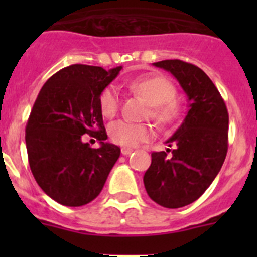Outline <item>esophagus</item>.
I'll return each instance as SVG.
<instances>
[{"mask_svg":"<svg viewBox=\"0 0 257 257\" xmlns=\"http://www.w3.org/2000/svg\"><path fill=\"white\" fill-rule=\"evenodd\" d=\"M133 148H126V147H123V148L121 149V153L123 154V156H128L130 153H133Z\"/></svg>","mask_w":257,"mask_h":257,"instance_id":"1","label":"esophagus"}]
</instances>
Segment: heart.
I'll list each match as a JSON object with an SVG mask.
<instances>
[{"label":"heart","instance_id":"heart-1","mask_svg":"<svg viewBox=\"0 0 257 257\" xmlns=\"http://www.w3.org/2000/svg\"><path fill=\"white\" fill-rule=\"evenodd\" d=\"M127 86L151 104V117L161 126H172L183 117V105L176 99V87L163 76H144L131 79ZM103 115L110 118L117 114L121 105V92L115 85H109L99 97ZM109 138L122 147H134L153 136V128L147 123H134L117 119L108 126Z\"/></svg>","mask_w":257,"mask_h":257}]
</instances>
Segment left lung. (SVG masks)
<instances>
[{
    "label": "left lung",
    "mask_w": 257,
    "mask_h": 257,
    "mask_svg": "<svg viewBox=\"0 0 257 257\" xmlns=\"http://www.w3.org/2000/svg\"><path fill=\"white\" fill-rule=\"evenodd\" d=\"M178 79L189 100L183 123L167 140L172 156L153 152L144 175L148 196L167 208L190 205L216 178L228 152L229 114L224 99L197 65L174 59L153 63Z\"/></svg>",
    "instance_id": "8db88e82"
}]
</instances>
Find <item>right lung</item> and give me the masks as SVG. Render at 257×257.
<instances>
[{
	"label": "right lung",
	"mask_w": 257,
	"mask_h": 257,
	"mask_svg": "<svg viewBox=\"0 0 257 257\" xmlns=\"http://www.w3.org/2000/svg\"><path fill=\"white\" fill-rule=\"evenodd\" d=\"M121 69L69 65L50 77L36 99L26 126L29 167L41 189L60 205L94 201L119 158L121 149L105 142L99 97ZM85 133L101 148L83 143Z\"/></svg>",
	"instance_id": "1"
}]
</instances>
